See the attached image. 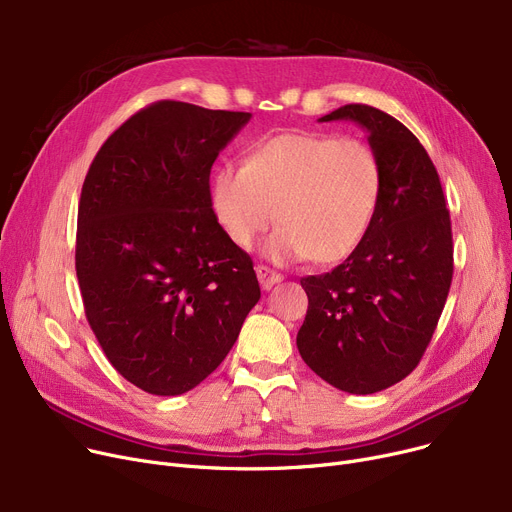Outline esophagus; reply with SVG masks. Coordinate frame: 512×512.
I'll list each match as a JSON object with an SVG mask.
<instances>
[{
	"label": "esophagus",
	"mask_w": 512,
	"mask_h": 512,
	"mask_svg": "<svg viewBox=\"0 0 512 512\" xmlns=\"http://www.w3.org/2000/svg\"><path fill=\"white\" fill-rule=\"evenodd\" d=\"M255 272H257L259 284H261L265 290H267V288H272L274 284H278V282L282 280V276H280L278 272L270 270V267H267V265H257V267H255Z\"/></svg>",
	"instance_id": "obj_1"
}]
</instances>
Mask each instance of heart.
<instances>
[{
	"label": "heart",
	"mask_w": 512,
	"mask_h": 512,
	"mask_svg": "<svg viewBox=\"0 0 512 512\" xmlns=\"http://www.w3.org/2000/svg\"><path fill=\"white\" fill-rule=\"evenodd\" d=\"M380 155L361 139L294 130L257 143L245 166L224 164L211 178V207L228 238L249 251L276 218L265 257L330 265L351 257L380 209Z\"/></svg>",
	"instance_id": "obj_1"
}]
</instances>
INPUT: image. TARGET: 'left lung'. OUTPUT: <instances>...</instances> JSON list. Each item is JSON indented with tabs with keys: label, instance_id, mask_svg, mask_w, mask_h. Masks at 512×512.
I'll return each instance as SVG.
<instances>
[{
	"label": "left lung",
	"instance_id": "left-lung-1",
	"mask_svg": "<svg viewBox=\"0 0 512 512\" xmlns=\"http://www.w3.org/2000/svg\"><path fill=\"white\" fill-rule=\"evenodd\" d=\"M351 120L380 155V209L361 247L332 272L301 278L309 309L303 361L338 390L373 394L417 367L452 282V228L434 161L415 134L371 105L348 103L319 122Z\"/></svg>",
	"mask_w": 512,
	"mask_h": 512
}]
</instances>
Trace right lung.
Returning <instances> with one entry per match:
<instances>
[{"label":"right lung","instance_id":"add662e5","mask_svg":"<svg viewBox=\"0 0 512 512\" xmlns=\"http://www.w3.org/2000/svg\"><path fill=\"white\" fill-rule=\"evenodd\" d=\"M249 120L157 101L101 145L87 172L76 230L85 313L107 361L149 394L201 384L261 297L209 191L215 157Z\"/></svg>","mask_w":512,"mask_h":512}]
</instances>
